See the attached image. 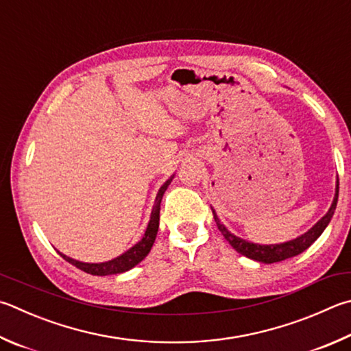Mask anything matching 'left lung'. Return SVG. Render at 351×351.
I'll list each match as a JSON object with an SVG mask.
<instances>
[{
    "instance_id": "left-lung-1",
    "label": "left lung",
    "mask_w": 351,
    "mask_h": 351,
    "mask_svg": "<svg viewBox=\"0 0 351 351\" xmlns=\"http://www.w3.org/2000/svg\"><path fill=\"white\" fill-rule=\"evenodd\" d=\"M337 195H339V184H336V195H335V199L333 204H331L330 210L327 212V215L324 216L321 221H317L316 224L310 228L307 233L301 234V237L289 241V242H284V244H276V245H259V244H253V242H248L241 239L238 237H234L230 232L227 230V228L221 224L218 216H216L215 210H213V218L216 226H218L219 232L222 233V237H224L228 244H230L234 250L238 253L244 254V256L254 259V261H259V263H264V264H271V263H279V261H284V259H289L296 256V254L302 253L304 250H307V248L313 244V242L321 237L322 232L326 230V227L328 226V222L331 219V216H333L335 210H336V204H337Z\"/></svg>"
}]
</instances>
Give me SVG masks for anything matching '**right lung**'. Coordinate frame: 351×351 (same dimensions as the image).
Here are the masks:
<instances>
[{
	"label": "right lung",
	"instance_id": "obj_1",
	"mask_svg": "<svg viewBox=\"0 0 351 351\" xmlns=\"http://www.w3.org/2000/svg\"><path fill=\"white\" fill-rule=\"evenodd\" d=\"M170 180L164 184V186L159 189V192L156 195L155 199V207L152 210V218L147 226V230H145L143 239L138 242V244L133 245L129 252H125L121 256L114 258L112 261H107V263H101V264H86V263H80V261H75L72 258L66 256V254L60 253L62 258H64L69 264L75 265L76 269H80L86 273H90V275H97V276H106V275H118V273H124L127 270H130L135 267L136 264L141 263V261L147 256L152 245H154L156 233H158V227H159V208H161V199L165 190H167Z\"/></svg>",
	"mask_w": 351,
	"mask_h": 351
}]
</instances>
